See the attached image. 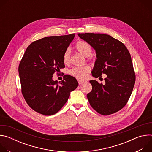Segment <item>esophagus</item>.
<instances>
[{
    "label": "esophagus",
    "mask_w": 152,
    "mask_h": 152,
    "mask_svg": "<svg viewBox=\"0 0 152 152\" xmlns=\"http://www.w3.org/2000/svg\"><path fill=\"white\" fill-rule=\"evenodd\" d=\"M84 82V80H78V83L79 85L83 83Z\"/></svg>",
    "instance_id": "obj_1"
}]
</instances>
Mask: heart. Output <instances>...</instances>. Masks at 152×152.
Masks as SVG:
<instances>
[{"instance_id":"b5f03b06","label":"heart","mask_w":152,"mask_h":152,"mask_svg":"<svg viewBox=\"0 0 152 152\" xmlns=\"http://www.w3.org/2000/svg\"><path fill=\"white\" fill-rule=\"evenodd\" d=\"M75 49L82 53L85 56H88L91 55L92 52V48L91 45L88 42L85 41H79L76 42L75 46ZM63 62L64 64H67L70 62V54L69 50H67L65 51L63 55ZM90 70V67L88 66H77L75 67L70 70V74L78 79H83L86 76L87 73Z\"/></svg>"}]
</instances>
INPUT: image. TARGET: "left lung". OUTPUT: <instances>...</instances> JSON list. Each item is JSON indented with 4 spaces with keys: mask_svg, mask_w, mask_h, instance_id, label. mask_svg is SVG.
<instances>
[{
    "mask_svg": "<svg viewBox=\"0 0 152 152\" xmlns=\"http://www.w3.org/2000/svg\"><path fill=\"white\" fill-rule=\"evenodd\" d=\"M95 49L97 59L92 71L93 77L106 75L105 84L90 80L91 91L87 94L93 109L103 115L118 112L126 104L135 82L131 56L123 42L104 34H78Z\"/></svg>",
    "mask_w": 152,
    "mask_h": 152,
    "instance_id": "8db88e82",
    "label": "left lung"
}]
</instances>
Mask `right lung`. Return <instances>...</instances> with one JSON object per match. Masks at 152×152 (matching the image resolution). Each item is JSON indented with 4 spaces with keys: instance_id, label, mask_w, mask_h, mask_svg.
I'll return each instance as SVG.
<instances>
[{
    "instance_id": "obj_1",
    "label": "right lung",
    "mask_w": 152,
    "mask_h": 152,
    "mask_svg": "<svg viewBox=\"0 0 152 152\" xmlns=\"http://www.w3.org/2000/svg\"><path fill=\"white\" fill-rule=\"evenodd\" d=\"M75 37H46L32 42L26 49L19 66L21 90L28 104L44 115L57 113L78 86L73 76L64 75L59 83L53 80L55 73L65 67L63 55Z\"/></svg>"
}]
</instances>
